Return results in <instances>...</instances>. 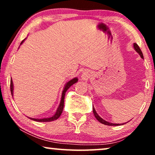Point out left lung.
I'll return each mask as SVG.
<instances>
[{
    "mask_svg": "<svg viewBox=\"0 0 155 155\" xmlns=\"http://www.w3.org/2000/svg\"><path fill=\"white\" fill-rule=\"evenodd\" d=\"M133 46H134L135 50L136 51L140 54V56L141 58H143V53H142V51L140 50V48L138 45H137L136 43H134V44H133ZM92 109H93V113H94V115L95 116V118H96L97 119L99 120V122H100L101 124H104V125H107V126H118V125H120V124H111V123H109V122L107 121V120H104L103 118H101L100 116H99L98 114H97V113L96 112V111H95V109H94V107L92 108Z\"/></svg>",
    "mask_w": 155,
    "mask_h": 155,
    "instance_id": "8db88e82",
    "label": "left lung"
}]
</instances>
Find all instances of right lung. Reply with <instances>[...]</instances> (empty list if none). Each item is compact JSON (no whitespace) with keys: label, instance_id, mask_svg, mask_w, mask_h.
<instances>
[{"label":"right lung","instance_id":"add662e5","mask_svg":"<svg viewBox=\"0 0 155 155\" xmlns=\"http://www.w3.org/2000/svg\"><path fill=\"white\" fill-rule=\"evenodd\" d=\"M25 40V39L23 40L22 42H21L20 44H22ZM78 80V78H73V79H72V80H70V81L68 82L66 84H65V87H64V89H63V92H62V97H61V100L60 104H59V107H58V109H57V111L56 112V114H55L54 116H51V117H50V118H41V119H40V118H39H39H30V119H31V120H35V121H39V122H49V121H53V120L58 119V118L60 117L61 114H62V111L63 110V107H64V98H65V92H66V91L70 88V87H71V85H73V84H75V82H77ZM10 92H11L12 96H13V83H12V79L10 80Z\"/></svg>","mask_w":155,"mask_h":155}]
</instances>
